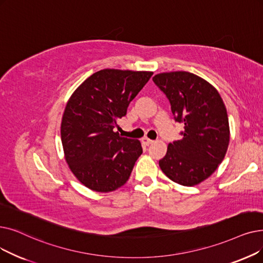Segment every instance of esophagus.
I'll return each instance as SVG.
<instances>
[{"label": "esophagus", "instance_id": "1", "mask_svg": "<svg viewBox=\"0 0 263 263\" xmlns=\"http://www.w3.org/2000/svg\"><path fill=\"white\" fill-rule=\"evenodd\" d=\"M142 143L144 145H146V146H149V145H152L154 143V141L151 140V139H148V138H143L142 139Z\"/></svg>", "mask_w": 263, "mask_h": 263}]
</instances>
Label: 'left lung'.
Returning <instances> with one entry per match:
<instances>
[{
    "label": "left lung",
    "mask_w": 263,
    "mask_h": 263,
    "mask_svg": "<svg viewBox=\"0 0 263 263\" xmlns=\"http://www.w3.org/2000/svg\"><path fill=\"white\" fill-rule=\"evenodd\" d=\"M153 81L168 99L175 121L185 124L182 139L168 144L160 168L179 185H198L222 162L229 145L223 101L210 83L189 72L160 73Z\"/></svg>",
    "instance_id": "1"
}]
</instances>
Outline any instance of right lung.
Here are the masks:
<instances>
[{
	"instance_id": "obj_1",
	"label": "right lung",
	"mask_w": 263,
	"mask_h": 263,
	"mask_svg": "<svg viewBox=\"0 0 263 263\" xmlns=\"http://www.w3.org/2000/svg\"><path fill=\"white\" fill-rule=\"evenodd\" d=\"M153 74L105 68L88 77L67 101L61 122L64 157L87 188L110 192L129 179L142 145L114 128Z\"/></svg>"
}]
</instances>
